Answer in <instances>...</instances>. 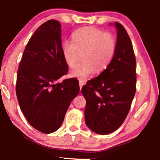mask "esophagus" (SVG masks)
Here are the masks:
<instances>
[{
    "label": "esophagus",
    "instance_id": "34e87169",
    "mask_svg": "<svg viewBox=\"0 0 160 160\" xmlns=\"http://www.w3.org/2000/svg\"><path fill=\"white\" fill-rule=\"evenodd\" d=\"M79 84H80V90H81V89H82V86L85 85V83H84L83 82H82V81H80Z\"/></svg>",
    "mask_w": 160,
    "mask_h": 160
}]
</instances>
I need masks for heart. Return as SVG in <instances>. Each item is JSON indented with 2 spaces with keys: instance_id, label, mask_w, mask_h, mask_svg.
Returning a JSON list of instances; mask_svg holds the SVG:
<instances>
[{
  "instance_id": "1",
  "label": "heart",
  "mask_w": 160,
  "mask_h": 160,
  "mask_svg": "<svg viewBox=\"0 0 160 160\" xmlns=\"http://www.w3.org/2000/svg\"><path fill=\"white\" fill-rule=\"evenodd\" d=\"M72 42L65 41L61 46L62 54L66 63L73 69L70 76L85 80L96 72L106 69L114 56L116 48L115 37L110 32L86 27L77 29L72 34Z\"/></svg>"
}]
</instances>
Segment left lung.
Listing matches in <instances>:
<instances>
[{"mask_svg":"<svg viewBox=\"0 0 160 160\" xmlns=\"http://www.w3.org/2000/svg\"><path fill=\"white\" fill-rule=\"evenodd\" d=\"M117 29L116 48L109 66L82 88L86 99V125L100 135L112 132L125 121L136 90L135 56L123 26L115 22Z\"/></svg>","mask_w":160,"mask_h":160,"instance_id":"left-lung-1","label":"left lung"}]
</instances>
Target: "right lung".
<instances>
[{
	"mask_svg": "<svg viewBox=\"0 0 160 160\" xmlns=\"http://www.w3.org/2000/svg\"><path fill=\"white\" fill-rule=\"evenodd\" d=\"M61 46V24L47 21L29 40L18 70L16 94L22 112L33 128L47 134L60 128L80 92L73 78L54 84L68 71Z\"/></svg>",
	"mask_w": 160,
	"mask_h": 160,
	"instance_id": "obj_1",
	"label": "right lung"
}]
</instances>
